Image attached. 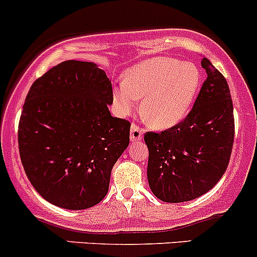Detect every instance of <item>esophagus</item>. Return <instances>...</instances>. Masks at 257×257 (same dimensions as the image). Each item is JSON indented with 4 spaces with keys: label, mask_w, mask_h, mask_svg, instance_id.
I'll return each instance as SVG.
<instances>
[{
    "label": "esophagus",
    "mask_w": 257,
    "mask_h": 257,
    "mask_svg": "<svg viewBox=\"0 0 257 257\" xmlns=\"http://www.w3.org/2000/svg\"><path fill=\"white\" fill-rule=\"evenodd\" d=\"M130 139H131L132 142H139L141 141L142 139V130L137 127V125L131 126V131H130Z\"/></svg>",
    "instance_id": "esophagus-1"
}]
</instances>
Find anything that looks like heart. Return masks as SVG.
Instances as JSON below:
<instances>
[{
    "label": "heart",
    "instance_id": "b5f03b06",
    "mask_svg": "<svg viewBox=\"0 0 257 257\" xmlns=\"http://www.w3.org/2000/svg\"><path fill=\"white\" fill-rule=\"evenodd\" d=\"M200 84L202 73L194 63L155 57L126 71L123 83L113 89V104L121 116H127L142 99L141 115L148 125L168 130L187 117Z\"/></svg>",
    "mask_w": 257,
    "mask_h": 257
}]
</instances>
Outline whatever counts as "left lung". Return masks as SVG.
Wrapping results in <instances>:
<instances>
[{"mask_svg": "<svg viewBox=\"0 0 257 257\" xmlns=\"http://www.w3.org/2000/svg\"><path fill=\"white\" fill-rule=\"evenodd\" d=\"M207 71L193 109L179 125L147 132V179L166 203L189 202L209 192L229 165L234 144V110L225 78L203 57Z\"/></svg>", "mask_w": 257, "mask_h": 257, "instance_id": "obj_1", "label": "left lung"}]
</instances>
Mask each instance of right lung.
<instances>
[{
  "mask_svg": "<svg viewBox=\"0 0 257 257\" xmlns=\"http://www.w3.org/2000/svg\"><path fill=\"white\" fill-rule=\"evenodd\" d=\"M112 86L91 62L67 60L32 84L18 125L23 168L55 207L83 210L107 194L111 169L130 142V122L112 117Z\"/></svg>",
  "mask_w": 257,
  "mask_h": 257,
  "instance_id": "right-lung-1",
  "label": "right lung"
}]
</instances>
